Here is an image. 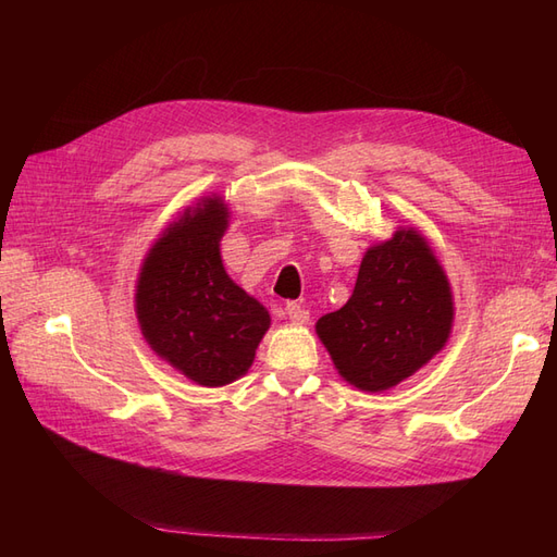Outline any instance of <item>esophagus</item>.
I'll return each instance as SVG.
<instances>
[{"instance_id":"obj_1","label":"esophagus","mask_w":557,"mask_h":557,"mask_svg":"<svg viewBox=\"0 0 557 557\" xmlns=\"http://www.w3.org/2000/svg\"><path fill=\"white\" fill-rule=\"evenodd\" d=\"M285 311H288L290 320L295 325H307L309 323V309L301 307L299 301H288V307H285Z\"/></svg>"}]
</instances>
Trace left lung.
Wrapping results in <instances>:
<instances>
[{"label": "left lung", "mask_w": 557, "mask_h": 557, "mask_svg": "<svg viewBox=\"0 0 557 557\" xmlns=\"http://www.w3.org/2000/svg\"><path fill=\"white\" fill-rule=\"evenodd\" d=\"M453 297L442 264L416 230H397L362 258L346 305L315 323L339 374L379 393L409 379L450 334Z\"/></svg>", "instance_id": "left-lung-1"}]
</instances>
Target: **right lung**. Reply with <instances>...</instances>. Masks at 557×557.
Instances as JSON below:
<instances>
[{
    "mask_svg": "<svg viewBox=\"0 0 557 557\" xmlns=\"http://www.w3.org/2000/svg\"><path fill=\"white\" fill-rule=\"evenodd\" d=\"M225 227L223 199H201L150 248L137 285V315L150 348L209 387L246 374L269 330L267 309L225 272L218 248Z\"/></svg>",
    "mask_w": 557,
    "mask_h": 557,
    "instance_id": "right-lung-1",
    "label": "right lung"
}]
</instances>
